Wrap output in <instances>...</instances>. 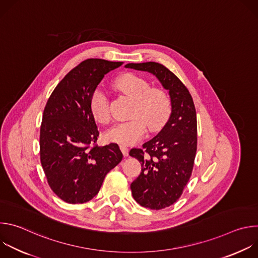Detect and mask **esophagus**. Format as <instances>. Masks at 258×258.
Wrapping results in <instances>:
<instances>
[{"label":"esophagus","mask_w":258,"mask_h":258,"mask_svg":"<svg viewBox=\"0 0 258 258\" xmlns=\"http://www.w3.org/2000/svg\"><path fill=\"white\" fill-rule=\"evenodd\" d=\"M120 150H121L123 156H127L128 155V148H127V147H125L123 145H120Z\"/></svg>","instance_id":"obj_1"}]
</instances>
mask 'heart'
Masks as SVG:
<instances>
[{
	"label": "heart",
	"mask_w": 258,
	"mask_h": 258,
	"mask_svg": "<svg viewBox=\"0 0 258 258\" xmlns=\"http://www.w3.org/2000/svg\"><path fill=\"white\" fill-rule=\"evenodd\" d=\"M115 87L134 100L130 111V119L116 123L105 134L108 142L131 146L140 141L146 126L150 132L159 130L168 118L171 102L167 93L159 88H151L150 83L136 73H124L116 82ZM93 116L100 123H108L111 119L107 93L98 88L90 101Z\"/></svg>",
	"instance_id": "heart-1"
}]
</instances>
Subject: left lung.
I'll use <instances>...</instances> for the list:
<instances>
[{
  "label": "left lung",
  "instance_id": "left-lung-1",
  "mask_svg": "<svg viewBox=\"0 0 258 258\" xmlns=\"http://www.w3.org/2000/svg\"><path fill=\"white\" fill-rule=\"evenodd\" d=\"M125 67L152 73L170 97L171 113L165 125L142 149L130 151L142 166L131 183L134 199L143 207L159 210L177 201L191 177L197 150L196 109L188 89L164 65L144 62Z\"/></svg>",
  "mask_w": 258,
  "mask_h": 258
}]
</instances>
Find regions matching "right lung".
<instances>
[{
  "instance_id": "1",
  "label": "right lung",
  "mask_w": 258,
  "mask_h": 258,
  "mask_svg": "<svg viewBox=\"0 0 258 258\" xmlns=\"http://www.w3.org/2000/svg\"><path fill=\"white\" fill-rule=\"evenodd\" d=\"M122 62L87 59L70 70L51 94L40 130L41 163L52 191L70 204L93 199L106 174L121 160L115 143L99 147L90 108L92 94Z\"/></svg>"
}]
</instances>
